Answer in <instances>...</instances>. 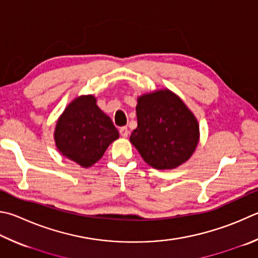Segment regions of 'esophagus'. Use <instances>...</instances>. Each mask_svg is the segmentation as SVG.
Masks as SVG:
<instances>
[{"label":"esophagus","instance_id":"1","mask_svg":"<svg viewBox=\"0 0 258 258\" xmlns=\"http://www.w3.org/2000/svg\"><path fill=\"white\" fill-rule=\"evenodd\" d=\"M119 133H120V135L123 138H127V135H128V128L127 127H120L119 128Z\"/></svg>","mask_w":258,"mask_h":258}]
</instances>
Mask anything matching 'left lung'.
I'll use <instances>...</instances> for the list:
<instances>
[{"label": "left lung", "instance_id": "obj_1", "mask_svg": "<svg viewBox=\"0 0 258 258\" xmlns=\"http://www.w3.org/2000/svg\"><path fill=\"white\" fill-rule=\"evenodd\" d=\"M138 127L130 137L143 160L154 169L170 170L193 156L200 125L186 104L169 89L138 97Z\"/></svg>", "mask_w": 258, "mask_h": 258}]
</instances>
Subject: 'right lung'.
Returning <instances> with one entry per match:
<instances>
[{"label": "right lung", "instance_id": "obj_1", "mask_svg": "<svg viewBox=\"0 0 258 258\" xmlns=\"http://www.w3.org/2000/svg\"><path fill=\"white\" fill-rule=\"evenodd\" d=\"M119 138L110 117L97 105L93 95L77 97L58 117L54 131L59 153L82 168L99 161L110 143Z\"/></svg>", "mask_w": 258, "mask_h": 258}]
</instances>
